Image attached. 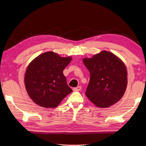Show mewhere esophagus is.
I'll return each mask as SVG.
<instances>
[{"label":"esophagus","mask_w":146,"mask_h":146,"mask_svg":"<svg viewBox=\"0 0 146 146\" xmlns=\"http://www.w3.org/2000/svg\"><path fill=\"white\" fill-rule=\"evenodd\" d=\"M81 89H82V87L79 86H77L76 88H73V91H80Z\"/></svg>","instance_id":"34e87169"}]
</instances>
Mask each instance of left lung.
Wrapping results in <instances>:
<instances>
[{
    "label": "left lung",
    "mask_w": 146,
    "mask_h": 146,
    "mask_svg": "<svg viewBox=\"0 0 146 146\" xmlns=\"http://www.w3.org/2000/svg\"><path fill=\"white\" fill-rule=\"evenodd\" d=\"M83 62L90 73L85 94L96 107L107 108L125 93L127 71L123 61L113 53L103 50Z\"/></svg>",
    "instance_id": "1"
}]
</instances>
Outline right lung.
<instances>
[{
    "instance_id": "right-lung-1",
    "label": "right lung",
    "mask_w": 146,
    "mask_h": 146,
    "mask_svg": "<svg viewBox=\"0 0 146 146\" xmlns=\"http://www.w3.org/2000/svg\"><path fill=\"white\" fill-rule=\"evenodd\" d=\"M71 60V56L61 57L54 52H47L31 61L26 69L24 83L35 104L44 108H55L72 92L63 72Z\"/></svg>"
}]
</instances>
